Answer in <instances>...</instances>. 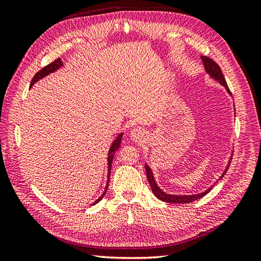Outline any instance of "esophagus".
<instances>
[{
  "instance_id": "obj_1",
  "label": "esophagus",
  "mask_w": 261,
  "mask_h": 261,
  "mask_svg": "<svg viewBox=\"0 0 261 261\" xmlns=\"http://www.w3.org/2000/svg\"><path fill=\"white\" fill-rule=\"evenodd\" d=\"M130 138L131 140H134L135 142H141L145 139V131H143L141 127H135V129H132L130 132Z\"/></svg>"
}]
</instances>
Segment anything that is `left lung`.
<instances>
[{
  "mask_svg": "<svg viewBox=\"0 0 261 261\" xmlns=\"http://www.w3.org/2000/svg\"><path fill=\"white\" fill-rule=\"evenodd\" d=\"M201 59H202V63L204 65V68H205V71H206V74L211 77V79L214 80L215 82L220 83V84L225 88L226 93H228L230 96H232V94H231L229 87H228V84H226L225 79H224V76L222 74V70H221V68L219 67V65L216 64L215 62H213L212 59H210L208 57L201 56ZM231 159H232V156H230L229 163H228V165H226L225 169L223 170L222 175L219 177V179L216 180L215 182H218L219 180H221V179L223 178V176L226 173V170L229 169ZM146 173H147V178H148L149 184H150V187H151V191L153 193V195L156 196L158 199H160V201L167 202V203L185 204V203L194 202V201H196V199H199L201 197L206 195V194L210 193V191L212 190V187L215 185V182H214V184L211 185L207 188V190H205L203 192H199V193H196V194H184V195H180V194H169V193H166L165 191H163L162 188L158 186V184L156 182V179H154V176H153L152 170H151L150 167H149V165L147 163H146Z\"/></svg>",
  "mask_w": 261,
  "mask_h": 261,
  "instance_id": "obj_1",
  "label": "left lung"
}]
</instances>
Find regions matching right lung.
Here are the masks:
<instances>
[{"instance_id":"obj_1","label":"right lung","mask_w":261,"mask_h":261,"mask_svg":"<svg viewBox=\"0 0 261 261\" xmlns=\"http://www.w3.org/2000/svg\"><path fill=\"white\" fill-rule=\"evenodd\" d=\"M64 66V62H62V59L58 58L55 60V62H53L51 64L47 65L46 67H43L40 71H38V73L35 75V77H33L32 81H31V84H30V87L33 86V84L35 83H37L38 81L42 80L43 77L48 76L49 74H53L56 71L57 69L62 68ZM122 137H123V132H121V134L118 135V137H115L114 141L112 142V145H111V147L109 148V152H108V180H107V185H105V190L104 192L101 194V196H99L95 202H93L92 205H95L96 203H98L101 199L104 197L105 193H107L108 191V186H109V182H110V174H111V168H112V162H113V157H114V153L119 150V148L121 147V141H122Z\"/></svg>"}]
</instances>
